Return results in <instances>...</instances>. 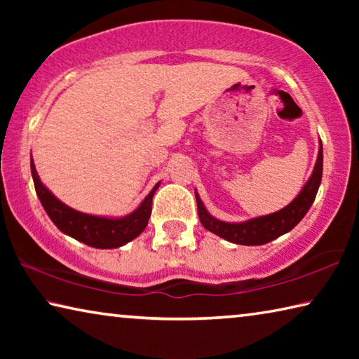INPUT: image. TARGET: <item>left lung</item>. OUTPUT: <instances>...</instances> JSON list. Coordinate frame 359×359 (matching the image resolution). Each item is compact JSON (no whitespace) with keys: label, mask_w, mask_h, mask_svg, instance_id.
Segmentation results:
<instances>
[{"label":"left lung","mask_w":359,"mask_h":359,"mask_svg":"<svg viewBox=\"0 0 359 359\" xmlns=\"http://www.w3.org/2000/svg\"><path fill=\"white\" fill-rule=\"evenodd\" d=\"M321 174H323V145L320 141L317 163H315L312 175L302 187L299 194L283 209L274 212V214H267L255 218H248L244 222H223L218 220L214 215L209 214L205 209L204 203L199 198L198 191L194 190L198 203V215L201 220L203 226L217 234L218 238L224 241L233 242L239 245H263L267 242L274 241L280 236L287 234L288 231L293 229L299 223L307 210L315 201L317 191L321 184Z\"/></svg>","instance_id":"obj_1"}]
</instances>
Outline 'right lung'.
<instances>
[{
    "instance_id": "add662e5",
    "label": "right lung",
    "mask_w": 359,
    "mask_h": 359,
    "mask_svg": "<svg viewBox=\"0 0 359 359\" xmlns=\"http://www.w3.org/2000/svg\"><path fill=\"white\" fill-rule=\"evenodd\" d=\"M32 175L36 193L53 224L69 238L95 248H118L136 239L147 226L151 214V199L160 182L151 188L144 201L128 215H92L69 208L42 184L32 156Z\"/></svg>"
}]
</instances>
